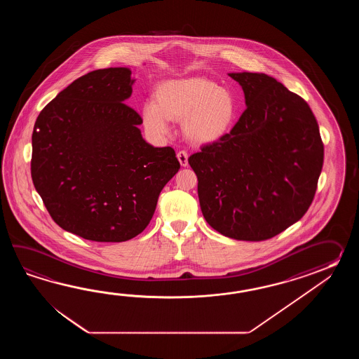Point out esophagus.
I'll use <instances>...</instances> for the list:
<instances>
[{"label": "esophagus", "instance_id": "esophagus-1", "mask_svg": "<svg viewBox=\"0 0 359 359\" xmlns=\"http://www.w3.org/2000/svg\"><path fill=\"white\" fill-rule=\"evenodd\" d=\"M177 158H178V161H180V164H181L182 167H187V165H189V154L186 153L184 150L178 151V153H177Z\"/></svg>", "mask_w": 359, "mask_h": 359}]
</instances>
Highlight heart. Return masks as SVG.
<instances>
[{
	"mask_svg": "<svg viewBox=\"0 0 359 359\" xmlns=\"http://www.w3.org/2000/svg\"><path fill=\"white\" fill-rule=\"evenodd\" d=\"M236 113L232 95L201 76L173 79L156 88L155 101L142 107L146 130L163 136L169 121H184V132L196 144L215 142L229 130Z\"/></svg>",
	"mask_w": 359,
	"mask_h": 359,
	"instance_id": "obj_1",
	"label": "heart"
}]
</instances>
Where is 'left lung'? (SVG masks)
Segmentation results:
<instances>
[{
    "label": "left lung",
    "mask_w": 359,
    "mask_h": 359,
    "mask_svg": "<svg viewBox=\"0 0 359 359\" xmlns=\"http://www.w3.org/2000/svg\"><path fill=\"white\" fill-rule=\"evenodd\" d=\"M246 109L229 133L189 158L200 208L223 236L263 241L309 209L323 165V142L309 105L263 73H229Z\"/></svg>",
    "instance_id": "left-lung-1"
}]
</instances>
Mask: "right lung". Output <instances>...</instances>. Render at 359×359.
<instances>
[{
  "label": "right lung",
  "instance_id": "1",
  "mask_svg": "<svg viewBox=\"0 0 359 359\" xmlns=\"http://www.w3.org/2000/svg\"><path fill=\"white\" fill-rule=\"evenodd\" d=\"M133 83L128 68L93 70L50 101L34 124L33 184L55 223L86 240L137 236L181 167L172 147L142 138V118L124 104Z\"/></svg>",
  "mask_w": 359,
  "mask_h": 359
}]
</instances>
